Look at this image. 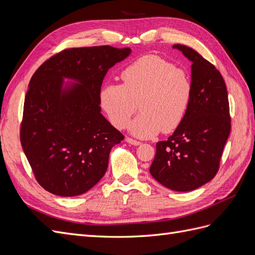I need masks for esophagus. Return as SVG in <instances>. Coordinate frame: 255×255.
I'll list each match as a JSON object with an SVG mask.
<instances>
[{
	"label": "esophagus",
	"mask_w": 255,
	"mask_h": 255,
	"mask_svg": "<svg viewBox=\"0 0 255 255\" xmlns=\"http://www.w3.org/2000/svg\"><path fill=\"white\" fill-rule=\"evenodd\" d=\"M126 141H127L128 143L133 144V145H139V144L141 143L140 141L135 140V139H133V138H130V137H127V138H126Z\"/></svg>",
	"instance_id": "obj_1"
}]
</instances>
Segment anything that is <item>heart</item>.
<instances>
[{
  "label": "heart",
  "mask_w": 255,
  "mask_h": 255,
  "mask_svg": "<svg viewBox=\"0 0 255 255\" xmlns=\"http://www.w3.org/2000/svg\"><path fill=\"white\" fill-rule=\"evenodd\" d=\"M122 85L107 83L99 91V102L112 125L125 128L130 122L134 135L149 138L171 133L180 127L189 109L192 83L187 72L156 55L136 59L121 72Z\"/></svg>",
  "instance_id": "obj_1"
}]
</instances>
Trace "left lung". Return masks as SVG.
Listing matches in <instances>:
<instances>
[{
	"label": "left lung",
	"instance_id": "1",
	"mask_svg": "<svg viewBox=\"0 0 255 255\" xmlns=\"http://www.w3.org/2000/svg\"><path fill=\"white\" fill-rule=\"evenodd\" d=\"M191 63L192 95L184 120L166 141L156 143L150 173L175 191H190L218 172L231 130L228 91L222 75L194 49L174 44Z\"/></svg>",
	"mask_w": 255,
	"mask_h": 255
}]
</instances>
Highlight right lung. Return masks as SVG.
I'll list each match as a JSON object with an SVG mask.
<instances>
[{
  "label": "right lung",
  "instance_id": "right-lung-1",
  "mask_svg": "<svg viewBox=\"0 0 255 255\" xmlns=\"http://www.w3.org/2000/svg\"><path fill=\"white\" fill-rule=\"evenodd\" d=\"M130 53L111 45L66 49L37 69L25 95L20 140L36 181L51 194L74 197L102 179L123 136L101 114L105 74ZM79 84L63 86V79Z\"/></svg>",
  "mask_w": 255,
  "mask_h": 255
}]
</instances>
